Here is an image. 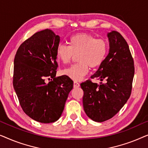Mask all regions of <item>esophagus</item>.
Returning <instances> with one entry per match:
<instances>
[{"instance_id":"esophagus-1","label":"esophagus","mask_w":148,"mask_h":148,"mask_svg":"<svg viewBox=\"0 0 148 148\" xmlns=\"http://www.w3.org/2000/svg\"><path fill=\"white\" fill-rule=\"evenodd\" d=\"M79 86H80V84H79L78 82H74V83H73V87H74V88H79Z\"/></svg>"}]
</instances>
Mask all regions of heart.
Wrapping results in <instances>:
<instances>
[{
    "instance_id": "heart-1",
    "label": "heart",
    "mask_w": 148,
    "mask_h": 148,
    "mask_svg": "<svg viewBox=\"0 0 148 148\" xmlns=\"http://www.w3.org/2000/svg\"><path fill=\"white\" fill-rule=\"evenodd\" d=\"M106 40L96 38L88 33H79L69 39V46L59 44L56 50V57L62 63L68 64L77 55V63L62 71L63 75L75 81L82 80L88 74L89 67H98L108 54Z\"/></svg>"
}]
</instances>
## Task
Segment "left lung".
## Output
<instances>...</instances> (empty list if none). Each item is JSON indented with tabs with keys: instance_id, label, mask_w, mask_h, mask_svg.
Masks as SVG:
<instances>
[{
	"instance_id": "8db88e82",
	"label": "left lung",
	"mask_w": 148,
	"mask_h": 148,
	"mask_svg": "<svg viewBox=\"0 0 148 148\" xmlns=\"http://www.w3.org/2000/svg\"><path fill=\"white\" fill-rule=\"evenodd\" d=\"M110 49L108 56L91 78L81 84L84 90L83 105L89 118L104 122L112 118L129 100L135 73L133 58L128 44L118 32L108 34Z\"/></svg>"
}]
</instances>
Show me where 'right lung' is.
<instances>
[{
  "label": "right lung",
  "instance_id": "right-lung-1",
  "mask_svg": "<svg viewBox=\"0 0 148 148\" xmlns=\"http://www.w3.org/2000/svg\"><path fill=\"white\" fill-rule=\"evenodd\" d=\"M59 42L52 30L36 32L20 45L14 59L13 84L19 104L26 114L42 123L60 118L73 88L68 76L56 77ZM50 78L46 84L45 79Z\"/></svg>",
  "mask_w": 148,
  "mask_h": 148
}]
</instances>
